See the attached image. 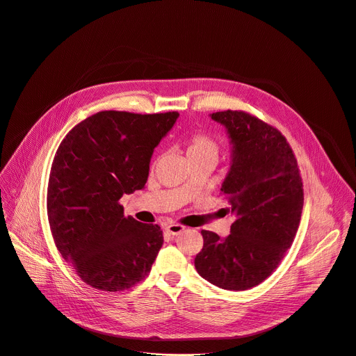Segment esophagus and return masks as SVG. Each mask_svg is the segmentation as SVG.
Wrapping results in <instances>:
<instances>
[{
	"mask_svg": "<svg viewBox=\"0 0 356 356\" xmlns=\"http://www.w3.org/2000/svg\"><path fill=\"white\" fill-rule=\"evenodd\" d=\"M166 232H168L170 236H177V234H180L181 232H184V225L177 224V222H172V224L166 225Z\"/></svg>",
	"mask_w": 356,
	"mask_h": 356,
	"instance_id": "1",
	"label": "esophagus"
}]
</instances>
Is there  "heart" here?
I'll use <instances>...</instances> for the list:
<instances>
[{"instance_id": "heart-1", "label": "heart", "mask_w": 356, "mask_h": 356, "mask_svg": "<svg viewBox=\"0 0 356 356\" xmlns=\"http://www.w3.org/2000/svg\"><path fill=\"white\" fill-rule=\"evenodd\" d=\"M186 154L188 157V161L200 157H217L218 143L206 134H196L187 140Z\"/></svg>"}]
</instances>
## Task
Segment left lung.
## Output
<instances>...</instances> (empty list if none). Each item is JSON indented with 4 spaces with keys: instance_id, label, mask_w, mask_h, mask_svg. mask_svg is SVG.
<instances>
[{
    "instance_id": "obj_1",
    "label": "left lung",
    "mask_w": 356,
    "mask_h": 356,
    "mask_svg": "<svg viewBox=\"0 0 356 356\" xmlns=\"http://www.w3.org/2000/svg\"><path fill=\"white\" fill-rule=\"evenodd\" d=\"M230 138L232 163L221 184L236 221L220 238L202 230L197 273L222 289L261 284L278 267L297 234L304 188L297 159L274 126L243 111L211 113Z\"/></svg>"
}]
</instances>
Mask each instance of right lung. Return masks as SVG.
<instances>
[{
    "label": "right lung",
    "mask_w": 356,
    "mask_h": 356,
    "mask_svg": "<svg viewBox=\"0 0 356 356\" xmlns=\"http://www.w3.org/2000/svg\"><path fill=\"white\" fill-rule=\"evenodd\" d=\"M177 118L102 111L60 142L48 181V221L58 251L88 285L116 293L150 273L163 232L124 217L119 200L145 187L153 150Z\"/></svg>",
    "instance_id": "obj_1"
}]
</instances>
